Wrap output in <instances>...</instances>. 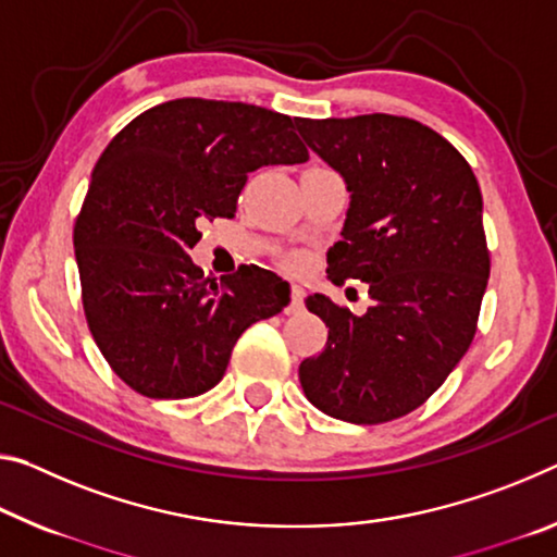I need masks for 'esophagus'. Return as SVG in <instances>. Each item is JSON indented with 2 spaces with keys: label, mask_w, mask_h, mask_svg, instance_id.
Segmentation results:
<instances>
[{
  "label": "esophagus",
  "mask_w": 557,
  "mask_h": 557,
  "mask_svg": "<svg viewBox=\"0 0 557 557\" xmlns=\"http://www.w3.org/2000/svg\"><path fill=\"white\" fill-rule=\"evenodd\" d=\"M302 307H305V293H302V287L293 285V297H289L287 314H299V312H302Z\"/></svg>",
  "instance_id": "esophagus-1"
}]
</instances>
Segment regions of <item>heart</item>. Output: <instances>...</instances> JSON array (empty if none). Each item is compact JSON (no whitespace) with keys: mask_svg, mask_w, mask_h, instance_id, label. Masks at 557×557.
Instances as JSON below:
<instances>
[{"mask_svg":"<svg viewBox=\"0 0 557 557\" xmlns=\"http://www.w3.org/2000/svg\"><path fill=\"white\" fill-rule=\"evenodd\" d=\"M287 264H289V268H299V264H302V258H289Z\"/></svg>","mask_w":557,"mask_h":557,"instance_id":"b5f03b06","label":"heart"}]
</instances>
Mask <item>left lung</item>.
<instances>
[{
  "mask_svg": "<svg viewBox=\"0 0 557 557\" xmlns=\"http://www.w3.org/2000/svg\"><path fill=\"white\" fill-rule=\"evenodd\" d=\"M295 123L349 190L326 275L334 285L367 282L372 297L361 317L324 295L305 299L330 334L299 364V384L334 419H399L446 382L473 342L491 272L479 181L444 136L413 119Z\"/></svg>",
  "mask_w": 557,
  "mask_h": 557,
  "instance_id": "obj_1",
  "label": "left lung"
}]
</instances>
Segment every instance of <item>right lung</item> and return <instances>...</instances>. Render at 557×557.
I'll use <instances>...</instances> for the list:
<instances>
[{
  "instance_id": "1",
  "label": "right lung",
  "mask_w": 557,
  "mask_h": 557,
  "mask_svg": "<svg viewBox=\"0 0 557 557\" xmlns=\"http://www.w3.org/2000/svg\"><path fill=\"white\" fill-rule=\"evenodd\" d=\"M285 113L175 99L106 146L74 225L88 330L131 389L188 399L223 379L247 326L282 312L289 285L258 264L210 280L190 260L202 220L233 218L247 173L305 163Z\"/></svg>"
}]
</instances>
